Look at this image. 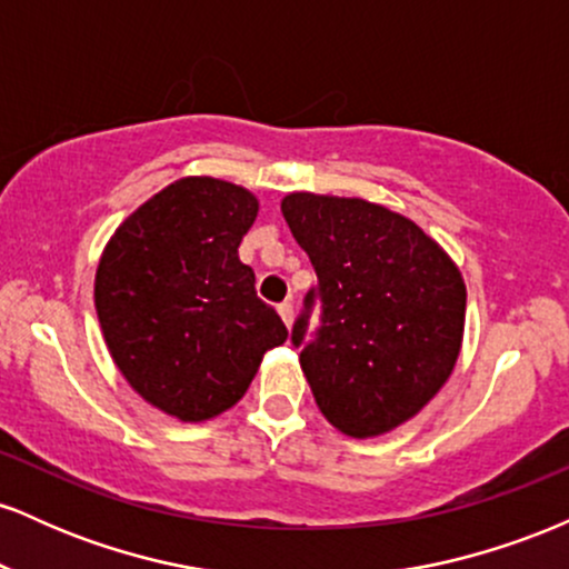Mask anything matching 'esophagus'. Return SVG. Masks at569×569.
<instances>
[{"instance_id":"obj_1","label":"esophagus","mask_w":569,"mask_h":569,"mask_svg":"<svg viewBox=\"0 0 569 569\" xmlns=\"http://www.w3.org/2000/svg\"><path fill=\"white\" fill-rule=\"evenodd\" d=\"M278 312H280V318H283V323L291 326V321H293V305L291 302H280L278 305Z\"/></svg>"}]
</instances>
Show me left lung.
I'll return each mask as SVG.
<instances>
[{
	"instance_id": "left-lung-1",
	"label": "left lung",
	"mask_w": 569,
	"mask_h": 569,
	"mask_svg": "<svg viewBox=\"0 0 569 569\" xmlns=\"http://www.w3.org/2000/svg\"><path fill=\"white\" fill-rule=\"evenodd\" d=\"M280 208L318 276L291 326L318 409L352 439L388 433L452 375L460 270L415 221L375 202L293 192Z\"/></svg>"
}]
</instances>
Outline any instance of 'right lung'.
Segmentation results:
<instances>
[{
  "label": "right lung",
  "instance_id": "obj_1",
  "mask_svg": "<svg viewBox=\"0 0 569 569\" xmlns=\"http://www.w3.org/2000/svg\"><path fill=\"white\" fill-rule=\"evenodd\" d=\"M257 211L243 187L181 179L130 213L98 262L96 310L114 363L184 422L234 407L289 337L238 257Z\"/></svg>",
  "mask_w": 569,
  "mask_h": 569
}]
</instances>
